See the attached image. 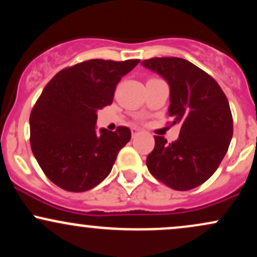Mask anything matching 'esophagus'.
I'll list each match as a JSON object with an SVG mask.
<instances>
[{"instance_id": "34e87169", "label": "esophagus", "mask_w": 257, "mask_h": 257, "mask_svg": "<svg viewBox=\"0 0 257 257\" xmlns=\"http://www.w3.org/2000/svg\"><path fill=\"white\" fill-rule=\"evenodd\" d=\"M140 134V129L139 128H132V135H133V138H135L137 137V135H139Z\"/></svg>"}]
</instances>
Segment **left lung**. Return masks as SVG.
<instances>
[{"label": "left lung", "instance_id": "obj_1", "mask_svg": "<svg viewBox=\"0 0 257 257\" xmlns=\"http://www.w3.org/2000/svg\"><path fill=\"white\" fill-rule=\"evenodd\" d=\"M141 65L169 84L168 113L172 124L181 125L172 144L155 137L147 168L173 190H192L216 172L228 150L233 135L228 100L213 77L185 59L152 58Z\"/></svg>", "mask_w": 257, "mask_h": 257}]
</instances>
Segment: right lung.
<instances>
[{"instance_id": "right-lung-1", "label": "right lung", "mask_w": 257, "mask_h": 257, "mask_svg": "<svg viewBox=\"0 0 257 257\" xmlns=\"http://www.w3.org/2000/svg\"><path fill=\"white\" fill-rule=\"evenodd\" d=\"M93 59L61 70L30 114L32 153L46 176L70 192L95 187L111 172L131 129L96 132L98 111L111 105L120 78L139 64Z\"/></svg>"}]
</instances>
